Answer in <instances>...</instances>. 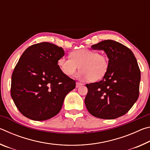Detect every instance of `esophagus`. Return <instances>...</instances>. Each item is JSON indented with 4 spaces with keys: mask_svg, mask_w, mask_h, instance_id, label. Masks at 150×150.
<instances>
[{
    "mask_svg": "<svg viewBox=\"0 0 150 150\" xmlns=\"http://www.w3.org/2000/svg\"><path fill=\"white\" fill-rule=\"evenodd\" d=\"M82 85H83V83H79V82H77V83H76V87H77V88L80 87L81 86H82Z\"/></svg>",
    "mask_w": 150,
    "mask_h": 150,
    "instance_id": "esophagus-1",
    "label": "esophagus"
}]
</instances>
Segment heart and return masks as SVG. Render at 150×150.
Listing matches in <instances>:
<instances>
[{
  "label": "heart",
  "instance_id": "heart-1",
  "mask_svg": "<svg viewBox=\"0 0 150 150\" xmlns=\"http://www.w3.org/2000/svg\"><path fill=\"white\" fill-rule=\"evenodd\" d=\"M69 58L60 57L57 60L59 69L65 75H74L79 66V76L88 81L103 79L108 73L110 62L107 55L88 49H79L70 53Z\"/></svg>",
  "mask_w": 150,
  "mask_h": 150
}]
</instances>
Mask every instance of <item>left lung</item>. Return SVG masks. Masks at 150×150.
<instances>
[{
	"instance_id": "obj_1",
	"label": "left lung",
	"mask_w": 150,
	"mask_h": 150,
	"mask_svg": "<svg viewBox=\"0 0 150 150\" xmlns=\"http://www.w3.org/2000/svg\"><path fill=\"white\" fill-rule=\"evenodd\" d=\"M91 47L105 51L110 66L102 80L86 85V107L95 117L115 119L128 112L138 98L141 74L138 62L128 47L113 40Z\"/></svg>"
}]
</instances>
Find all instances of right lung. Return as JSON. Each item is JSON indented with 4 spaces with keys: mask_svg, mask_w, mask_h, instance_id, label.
<instances>
[{
    "mask_svg": "<svg viewBox=\"0 0 150 150\" xmlns=\"http://www.w3.org/2000/svg\"><path fill=\"white\" fill-rule=\"evenodd\" d=\"M62 47L41 42L27 48L12 74L11 95L22 115L42 121L59 112L65 96L75 88V81L59 69Z\"/></svg>",
    "mask_w": 150,
    "mask_h": 150,
    "instance_id": "obj_1",
    "label": "right lung"
}]
</instances>
